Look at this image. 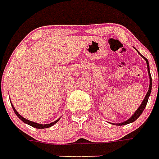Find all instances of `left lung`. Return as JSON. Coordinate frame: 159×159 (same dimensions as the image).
I'll return each instance as SVG.
<instances>
[{"label": "left lung", "instance_id": "left-lung-1", "mask_svg": "<svg viewBox=\"0 0 159 159\" xmlns=\"http://www.w3.org/2000/svg\"><path fill=\"white\" fill-rule=\"evenodd\" d=\"M142 56V55H141ZM143 57V56H142ZM145 60H146V62H147V70H148V74H149V78H150V85H149V89H148V92L146 94V97H145V99L143 100L142 101V103L140 104V107L138 108L136 110V111L134 113V115L132 117H130L129 119L127 120L125 122H123V123H117V125H125V124H128V123H133L134 122L135 120L138 118V117H140L141 113H142V111H144V109L146 108V106H147V101H148V98L150 96V93H151V91H152V76H151V73H150V70H149V63H148V60H147L145 57H143Z\"/></svg>", "mask_w": 159, "mask_h": 159}]
</instances>
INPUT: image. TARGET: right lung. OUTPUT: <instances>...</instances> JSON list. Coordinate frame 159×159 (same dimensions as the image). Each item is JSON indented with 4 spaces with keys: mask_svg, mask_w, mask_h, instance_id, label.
Wrapping results in <instances>:
<instances>
[{
    "mask_svg": "<svg viewBox=\"0 0 159 159\" xmlns=\"http://www.w3.org/2000/svg\"><path fill=\"white\" fill-rule=\"evenodd\" d=\"M12 108H13V111H14V112H15V114L19 117V118H20V119L22 120L24 123H27V124H29V125H30V126L34 127V128H36V129H46V128H49V127L52 126L53 124H55L59 120H56V121H54V122H52V123H49V124H40V123H34V122H31V121H30V120H27L25 119V117H23L22 116H20V114L18 113V111L15 110V108L13 107V106L12 105Z\"/></svg>",
    "mask_w": 159,
    "mask_h": 159,
    "instance_id": "add662e5",
    "label": "right lung"
}]
</instances>
